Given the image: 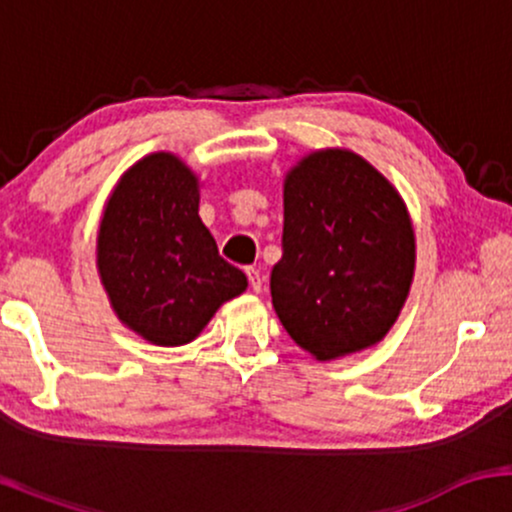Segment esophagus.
<instances>
[{
  "instance_id": "34e87169",
  "label": "esophagus",
  "mask_w": 512,
  "mask_h": 512,
  "mask_svg": "<svg viewBox=\"0 0 512 512\" xmlns=\"http://www.w3.org/2000/svg\"><path fill=\"white\" fill-rule=\"evenodd\" d=\"M245 274H248V279H250V289L255 291V293H260L262 291V274H260V269L245 267Z\"/></svg>"
}]
</instances>
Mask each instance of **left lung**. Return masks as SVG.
<instances>
[{"label":"left lung","mask_w":512,"mask_h":512,"mask_svg":"<svg viewBox=\"0 0 512 512\" xmlns=\"http://www.w3.org/2000/svg\"><path fill=\"white\" fill-rule=\"evenodd\" d=\"M281 248L272 305L301 349L332 361L390 332L414 279L416 240L404 199L366 158L322 149L286 173Z\"/></svg>","instance_id":"obj_1"}]
</instances>
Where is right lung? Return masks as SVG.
Wrapping results in <instances>:
<instances>
[{
	"mask_svg": "<svg viewBox=\"0 0 512 512\" xmlns=\"http://www.w3.org/2000/svg\"><path fill=\"white\" fill-rule=\"evenodd\" d=\"M98 274L122 325L156 346L192 342L248 276L219 255L199 219V180L175 154L122 175L98 228Z\"/></svg>",
	"mask_w": 512,
	"mask_h": 512,
	"instance_id": "add662e5",
	"label": "right lung"
}]
</instances>
